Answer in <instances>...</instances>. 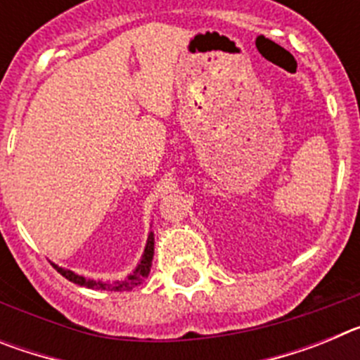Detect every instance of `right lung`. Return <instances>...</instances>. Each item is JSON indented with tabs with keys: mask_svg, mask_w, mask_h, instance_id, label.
<instances>
[{
	"mask_svg": "<svg viewBox=\"0 0 360 360\" xmlns=\"http://www.w3.org/2000/svg\"><path fill=\"white\" fill-rule=\"evenodd\" d=\"M153 254H155V238H153V232H149L148 243H146L144 254H142L141 263L136 265V269L133 270V274H129L128 278L119 279V281H94V279H86L82 276L75 274L72 270L63 269L59 265H53V269L66 278L68 281L75 283V285H81V287L86 288H97V290H110V292H126L133 290L135 287H139L142 281L149 276V270H151V262H153Z\"/></svg>",
	"mask_w": 360,
	"mask_h": 360,
	"instance_id": "right-lung-1",
	"label": "right lung"
}]
</instances>
